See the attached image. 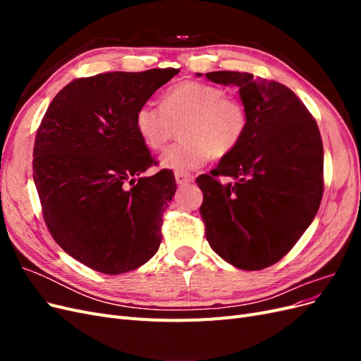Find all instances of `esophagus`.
<instances>
[{
    "label": "esophagus",
    "instance_id": "obj_1",
    "mask_svg": "<svg viewBox=\"0 0 361 361\" xmlns=\"http://www.w3.org/2000/svg\"><path fill=\"white\" fill-rule=\"evenodd\" d=\"M174 179H176L178 185H185V183H190L194 180V178L188 173H182V171H176L174 173Z\"/></svg>",
    "mask_w": 361,
    "mask_h": 361
}]
</instances>
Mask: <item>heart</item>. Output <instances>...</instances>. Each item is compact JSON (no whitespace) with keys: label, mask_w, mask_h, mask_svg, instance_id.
<instances>
[{"label":"heart","mask_w":361,"mask_h":361,"mask_svg":"<svg viewBox=\"0 0 361 361\" xmlns=\"http://www.w3.org/2000/svg\"><path fill=\"white\" fill-rule=\"evenodd\" d=\"M180 126L183 141L169 147L161 166L191 171L215 158H224L241 145L248 128L245 105L226 96L221 87L200 81H182L162 94L161 105L141 104L134 116V126L150 150H161Z\"/></svg>","instance_id":"obj_1"}]
</instances>
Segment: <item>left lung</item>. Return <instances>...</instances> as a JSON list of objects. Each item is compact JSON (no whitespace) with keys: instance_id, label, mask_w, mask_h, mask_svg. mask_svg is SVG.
<instances>
[{"instance_id":"1","label":"left lung","mask_w":361,"mask_h":361,"mask_svg":"<svg viewBox=\"0 0 361 361\" xmlns=\"http://www.w3.org/2000/svg\"><path fill=\"white\" fill-rule=\"evenodd\" d=\"M206 78L239 87L248 128L231 155L195 179L203 191L204 235L231 265L264 269L289 253L319 209V128L298 96L280 82L231 71L209 72Z\"/></svg>"}]
</instances>
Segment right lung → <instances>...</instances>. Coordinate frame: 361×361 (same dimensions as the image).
I'll return each instance as SVG.
<instances>
[{"instance_id": "obj_1", "label": "right lung", "mask_w": 361, "mask_h": 361, "mask_svg": "<svg viewBox=\"0 0 361 361\" xmlns=\"http://www.w3.org/2000/svg\"><path fill=\"white\" fill-rule=\"evenodd\" d=\"M179 69L106 72L69 82L42 118L32 178L56 243L85 267L117 276L154 256L176 192L134 126L137 108Z\"/></svg>"}]
</instances>
